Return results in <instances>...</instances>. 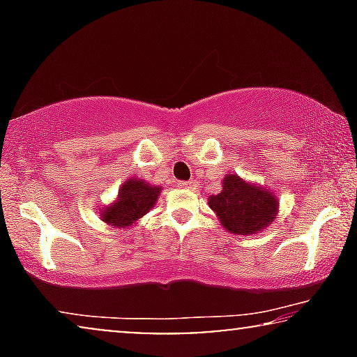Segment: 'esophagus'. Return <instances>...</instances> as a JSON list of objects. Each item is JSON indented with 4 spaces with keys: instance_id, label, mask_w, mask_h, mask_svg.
Instances as JSON below:
<instances>
[{
    "instance_id": "esophagus-1",
    "label": "esophagus",
    "mask_w": 357,
    "mask_h": 357,
    "mask_svg": "<svg viewBox=\"0 0 357 357\" xmlns=\"http://www.w3.org/2000/svg\"><path fill=\"white\" fill-rule=\"evenodd\" d=\"M177 185L182 188H193L195 185H197V182H195V180H188V182H185V180H178Z\"/></svg>"
}]
</instances>
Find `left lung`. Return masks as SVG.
Wrapping results in <instances>:
<instances>
[{
    "label": "left lung",
    "mask_w": 357,
    "mask_h": 357,
    "mask_svg": "<svg viewBox=\"0 0 357 357\" xmlns=\"http://www.w3.org/2000/svg\"><path fill=\"white\" fill-rule=\"evenodd\" d=\"M209 206L229 232L252 236L275 219L278 199L270 190L245 183L237 175H227L222 192L209 198Z\"/></svg>",
    "instance_id": "1"
}]
</instances>
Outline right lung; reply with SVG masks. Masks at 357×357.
<instances>
[{
  "label": "right lung",
  "mask_w": 357,
  "mask_h": 357,
  "mask_svg": "<svg viewBox=\"0 0 357 357\" xmlns=\"http://www.w3.org/2000/svg\"><path fill=\"white\" fill-rule=\"evenodd\" d=\"M160 188L151 187L144 180L130 178L121 185L119 199L110 206L102 209V219L114 227L133 226L135 221L143 218L158 202Z\"/></svg>",
  "instance_id": "1"
}]
</instances>
